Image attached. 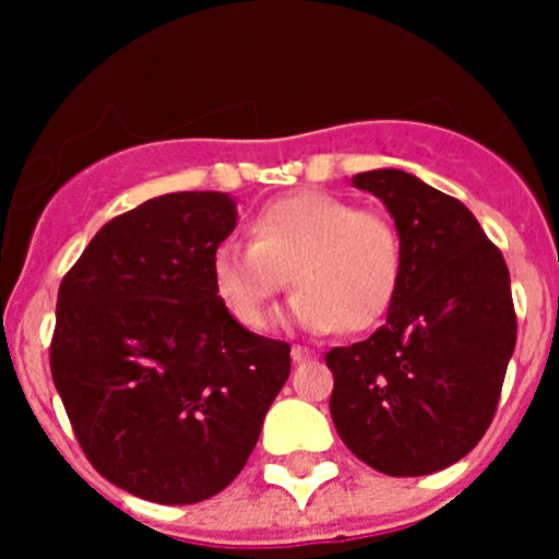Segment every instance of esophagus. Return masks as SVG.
I'll list each match as a JSON object with an SVG mask.
<instances>
[{
    "instance_id": "obj_1",
    "label": "esophagus",
    "mask_w": 559,
    "mask_h": 559,
    "mask_svg": "<svg viewBox=\"0 0 559 559\" xmlns=\"http://www.w3.org/2000/svg\"><path fill=\"white\" fill-rule=\"evenodd\" d=\"M313 357L311 348H302V346H292V362L300 365V362H308V359Z\"/></svg>"
}]
</instances>
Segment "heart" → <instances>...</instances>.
<instances>
[{
    "instance_id": "1",
    "label": "heart",
    "mask_w": 559,
    "mask_h": 559,
    "mask_svg": "<svg viewBox=\"0 0 559 559\" xmlns=\"http://www.w3.org/2000/svg\"><path fill=\"white\" fill-rule=\"evenodd\" d=\"M251 246L227 240L213 251L211 281L246 330L267 326L286 289L289 321L308 332H365L384 319L400 284V238L386 216L357 211L330 191H295L259 207Z\"/></svg>"
}]
</instances>
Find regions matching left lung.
Here are the masks:
<instances>
[{
  "mask_svg": "<svg viewBox=\"0 0 559 559\" xmlns=\"http://www.w3.org/2000/svg\"><path fill=\"white\" fill-rule=\"evenodd\" d=\"M400 238V284L386 324L332 348L330 414L348 449L386 476H427L487 432L516 346L511 278L476 216L416 175L370 170Z\"/></svg>",
  "mask_w": 559,
  "mask_h": 559,
  "instance_id": "8db88e82",
  "label": "left lung"
}]
</instances>
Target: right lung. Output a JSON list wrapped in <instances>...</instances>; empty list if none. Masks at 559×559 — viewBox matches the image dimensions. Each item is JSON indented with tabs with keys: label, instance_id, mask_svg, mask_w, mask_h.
Segmentation results:
<instances>
[{
	"label": "right lung",
	"instance_id": "obj_1",
	"mask_svg": "<svg viewBox=\"0 0 559 559\" xmlns=\"http://www.w3.org/2000/svg\"><path fill=\"white\" fill-rule=\"evenodd\" d=\"M238 224L224 191H175L107 222L64 275L50 373L88 462L165 506L222 492L289 379V343L229 316L211 257Z\"/></svg>",
	"mask_w": 559,
	"mask_h": 559
}]
</instances>
